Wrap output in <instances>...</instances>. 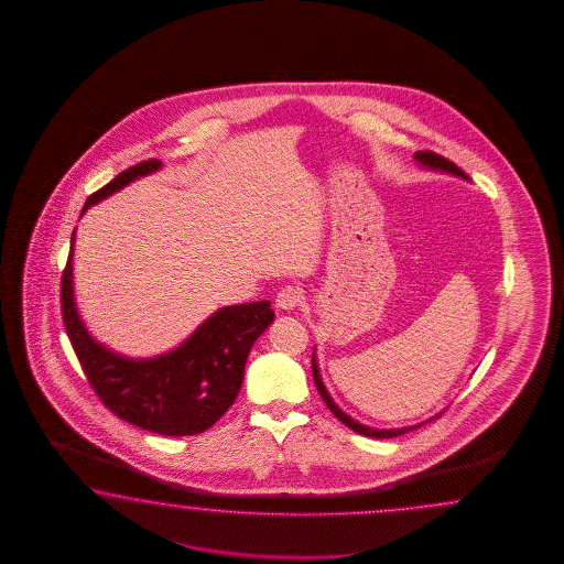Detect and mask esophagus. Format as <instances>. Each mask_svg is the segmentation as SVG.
<instances>
[{"label":"esophagus","instance_id":"esophagus-1","mask_svg":"<svg viewBox=\"0 0 564 564\" xmlns=\"http://www.w3.org/2000/svg\"><path fill=\"white\" fill-rule=\"evenodd\" d=\"M302 304V292L299 288L288 286L280 290L276 296V308L282 312L296 311Z\"/></svg>","mask_w":564,"mask_h":564}]
</instances>
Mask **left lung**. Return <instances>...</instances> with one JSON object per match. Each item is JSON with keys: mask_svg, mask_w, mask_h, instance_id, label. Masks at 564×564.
<instances>
[{"mask_svg": "<svg viewBox=\"0 0 564 564\" xmlns=\"http://www.w3.org/2000/svg\"><path fill=\"white\" fill-rule=\"evenodd\" d=\"M415 161L420 163L421 167L430 169V171H440V173H449V175H456L459 180L469 181L468 175L462 171V169L457 167L456 163H452V161H447L445 156H440L437 153H432V151H417L415 153ZM312 377H314V384H316V389H318V393L323 397L324 403H326V408L330 409L333 413H335L338 420L343 421L347 427H350L352 432L360 433V435H367V437H377V440H387V437H397V435H403V433L413 432V430H420L421 425H425V423H430V421L437 420L444 411H440L437 415H433L430 420L421 421L417 425H409V427H399V430H375V427H369V425H362L359 421L352 420L350 415H347L343 409L336 405L335 401H333V397L328 393V389L324 387L323 377H321V369H318V360H316V352H312Z\"/></svg>", "mask_w": 564, "mask_h": 564, "instance_id": "1", "label": "left lung"}]
</instances>
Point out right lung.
<instances>
[{"mask_svg":"<svg viewBox=\"0 0 564 564\" xmlns=\"http://www.w3.org/2000/svg\"><path fill=\"white\" fill-rule=\"evenodd\" d=\"M159 169L161 161L151 159L122 171L88 197L83 214L90 205ZM74 240L76 229L62 276V316L96 395L117 417L144 432L183 437L209 430L234 405L250 348L274 323L270 302L224 306L199 324L180 347L149 359L124 357L98 343L78 314L74 299Z\"/></svg>","mask_w":564,"mask_h":564,"instance_id":"add662e5","label":"right lung"}]
</instances>
